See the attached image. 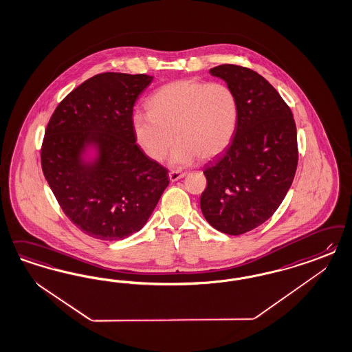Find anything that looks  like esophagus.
Instances as JSON below:
<instances>
[{"mask_svg":"<svg viewBox=\"0 0 352 352\" xmlns=\"http://www.w3.org/2000/svg\"><path fill=\"white\" fill-rule=\"evenodd\" d=\"M186 175V172H179V170H172L170 172V180L172 182H177L182 179Z\"/></svg>","mask_w":352,"mask_h":352,"instance_id":"esophagus-1","label":"esophagus"}]
</instances>
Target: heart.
I'll return each mask as SVG.
<instances>
[{
	"label": "heart",
	"mask_w": 352,
	"mask_h": 352,
	"mask_svg": "<svg viewBox=\"0 0 352 352\" xmlns=\"http://www.w3.org/2000/svg\"><path fill=\"white\" fill-rule=\"evenodd\" d=\"M148 113H135L132 128L148 158L162 162L179 141L170 167L184 168L198 158H215L234 136L239 101L226 84L176 80L163 85L148 101Z\"/></svg>",
	"instance_id": "obj_1"
}]
</instances>
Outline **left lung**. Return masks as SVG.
<instances>
[{
  "instance_id": "left-lung-1",
  "label": "left lung",
  "mask_w": 352,
  "mask_h": 352,
  "mask_svg": "<svg viewBox=\"0 0 352 352\" xmlns=\"http://www.w3.org/2000/svg\"><path fill=\"white\" fill-rule=\"evenodd\" d=\"M239 101V122L227 148L204 167L201 210L211 227L239 236L267 221L284 201L298 164L296 126L278 91L250 68L221 65Z\"/></svg>"
}]
</instances>
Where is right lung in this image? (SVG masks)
<instances>
[{"mask_svg":"<svg viewBox=\"0 0 352 352\" xmlns=\"http://www.w3.org/2000/svg\"><path fill=\"white\" fill-rule=\"evenodd\" d=\"M104 72L58 104L46 126L41 167L68 219L93 239H124L148 223L168 170L136 144L133 106L153 81Z\"/></svg>","mask_w":352,"mask_h":352,"instance_id":"add662e5","label":"right lung"}]
</instances>
